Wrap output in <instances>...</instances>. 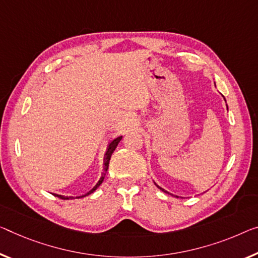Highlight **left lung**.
<instances>
[{"label": "left lung", "mask_w": 258, "mask_h": 258, "mask_svg": "<svg viewBox=\"0 0 258 258\" xmlns=\"http://www.w3.org/2000/svg\"><path fill=\"white\" fill-rule=\"evenodd\" d=\"M154 184H156V185H157V187H158V188H159V189H160V190H162V191H164V192H167V194H169V192H168V191H166V190H165V189H162V188H161V187H159V185H158V184H157V183H154ZM176 197H179V196H176Z\"/></svg>", "instance_id": "obj_1"}]
</instances>
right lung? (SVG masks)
Segmentation results:
<instances>
[{"instance_id":"add662e5","label":"right lung","mask_w":258,"mask_h":258,"mask_svg":"<svg viewBox=\"0 0 258 258\" xmlns=\"http://www.w3.org/2000/svg\"><path fill=\"white\" fill-rule=\"evenodd\" d=\"M122 140V136H120V137H117V138H115V140H113L112 142L109 143V145H108V148H107V151H106V154H105V158H104V165H105V167H104V172H102V174H101V177L100 179H99V181H98V183L94 185V187L90 190L89 192H86L85 195H82V196H78V197H76V198H81V197H85V196H88V195H90V194H92L93 191H96L97 190V188L99 187V185H100L101 183H102V181H104V179H105V175H106V172H107V169H108V165H109V160H110V157H112V154H113V152L115 151V149H116V146H117V144L118 143H120V141ZM55 196L56 197H58V198H61V200H73L74 197H71V196H62V195H56V194H55Z\"/></svg>"}]
</instances>
